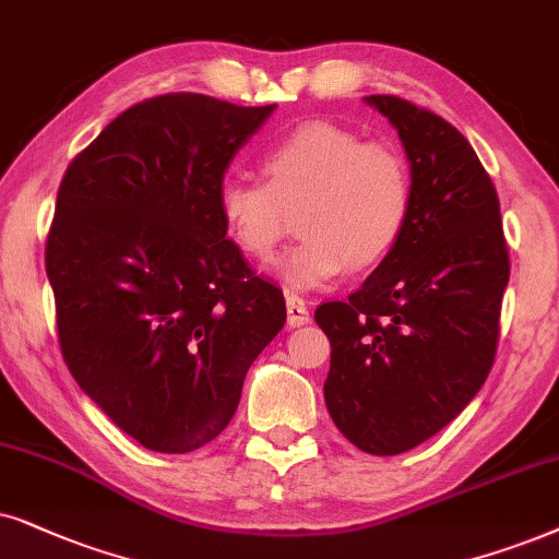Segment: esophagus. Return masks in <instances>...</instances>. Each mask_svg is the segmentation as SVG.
Masks as SVG:
<instances>
[{"label": "esophagus", "instance_id": "34e87169", "mask_svg": "<svg viewBox=\"0 0 559 559\" xmlns=\"http://www.w3.org/2000/svg\"><path fill=\"white\" fill-rule=\"evenodd\" d=\"M286 309H288V326H301L309 322V309H307V304H304V299H299V296L288 294Z\"/></svg>", "mask_w": 559, "mask_h": 559}]
</instances>
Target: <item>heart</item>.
<instances>
[{
    "instance_id": "1",
    "label": "heart",
    "mask_w": 559,
    "mask_h": 559,
    "mask_svg": "<svg viewBox=\"0 0 559 559\" xmlns=\"http://www.w3.org/2000/svg\"><path fill=\"white\" fill-rule=\"evenodd\" d=\"M263 181L229 178L217 191L222 227L252 260L273 258L299 212L301 242L273 265L294 292L332 284L347 265L389 255L412 214V168L393 143L317 119L263 155Z\"/></svg>"
}]
</instances>
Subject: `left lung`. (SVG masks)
Segmentation results:
<instances>
[{"mask_svg": "<svg viewBox=\"0 0 559 559\" xmlns=\"http://www.w3.org/2000/svg\"><path fill=\"white\" fill-rule=\"evenodd\" d=\"M412 166V214L396 248L347 301H326L324 401L370 455L414 450L471 404L493 366L509 250L496 186L448 119L389 94L366 96Z\"/></svg>", "mask_w": 559, "mask_h": 559, "instance_id": "left-lung-1", "label": "left lung"}]
</instances>
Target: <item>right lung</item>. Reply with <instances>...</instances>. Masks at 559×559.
Instances as JSON below:
<instances>
[{"mask_svg": "<svg viewBox=\"0 0 559 559\" xmlns=\"http://www.w3.org/2000/svg\"><path fill=\"white\" fill-rule=\"evenodd\" d=\"M273 109L153 96L111 119L58 189L46 271L63 360L153 452L212 442L286 324L281 288L250 271L217 212L229 163Z\"/></svg>", "mask_w": 559, "mask_h": 559, "instance_id": "obj_1", "label": "right lung"}]
</instances>
